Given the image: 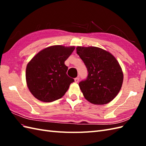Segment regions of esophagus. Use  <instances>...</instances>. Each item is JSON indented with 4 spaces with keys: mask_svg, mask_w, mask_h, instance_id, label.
<instances>
[{
    "mask_svg": "<svg viewBox=\"0 0 146 146\" xmlns=\"http://www.w3.org/2000/svg\"><path fill=\"white\" fill-rule=\"evenodd\" d=\"M79 80H80V78H79V77H76V78H75V82L76 83H78V82H79Z\"/></svg>",
    "mask_w": 146,
    "mask_h": 146,
    "instance_id": "esophagus-1",
    "label": "esophagus"
}]
</instances>
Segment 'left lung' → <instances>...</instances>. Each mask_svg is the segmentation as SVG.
Masks as SVG:
<instances>
[{
  "mask_svg": "<svg viewBox=\"0 0 146 146\" xmlns=\"http://www.w3.org/2000/svg\"><path fill=\"white\" fill-rule=\"evenodd\" d=\"M76 53L88 71L87 78L79 83L85 98L96 105L111 102L119 94L123 83L122 71L115 58L94 46H78Z\"/></svg>",
  "mask_w": 146,
  "mask_h": 146,
  "instance_id": "1",
  "label": "left lung"
}]
</instances>
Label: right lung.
<instances>
[{
    "instance_id": "1",
    "label": "right lung",
    "mask_w": 146,
    "mask_h": 146,
    "mask_svg": "<svg viewBox=\"0 0 146 146\" xmlns=\"http://www.w3.org/2000/svg\"><path fill=\"white\" fill-rule=\"evenodd\" d=\"M74 49V46H50L39 52L29 62L26 78L34 97L42 102H51L65 94L75 81L67 75L68 66L64 64Z\"/></svg>"
}]
</instances>
